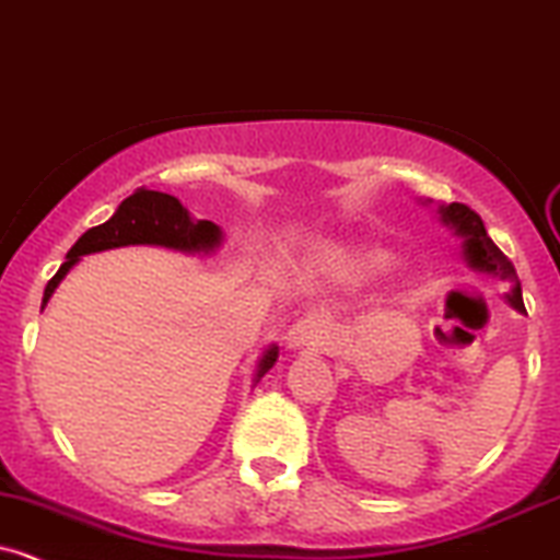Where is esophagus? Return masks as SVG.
Masks as SVG:
<instances>
[{"label": "esophagus", "instance_id": "1", "mask_svg": "<svg viewBox=\"0 0 560 560\" xmlns=\"http://www.w3.org/2000/svg\"><path fill=\"white\" fill-rule=\"evenodd\" d=\"M327 322L319 319V316H305V319H298L295 325L290 327V332L284 335L287 349H305V346H319L327 343Z\"/></svg>", "mask_w": 560, "mask_h": 560}]
</instances>
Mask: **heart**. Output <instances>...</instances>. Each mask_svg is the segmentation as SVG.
<instances>
[{
	"label": "heart",
	"mask_w": 560,
	"mask_h": 560,
	"mask_svg": "<svg viewBox=\"0 0 560 560\" xmlns=\"http://www.w3.org/2000/svg\"><path fill=\"white\" fill-rule=\"evenodd\" d=\"M388 262H392V252L384 246L322 244L311 255V265H314L316 273L343 281V284H359V281L373 279Z\"/></svg>",
	"instance_id": "obj_1"
}]
</instances>
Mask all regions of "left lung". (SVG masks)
<instances>
[{
  "instance_id": "left-lung-1",
  "label": "left lung",
  "mask_w": 560,
  "mask_h": 560,
  "mask_svg": "<svg viewBox=\"0 0 560 560\" xmlns=\"http://www.w3.org/2000/svg\"><path fill=\"white\" fill-rule=\"evenodd\" d=\"M423 206L432 203L421 201ZM438 214L440 222H443L448 231L462 241V257L464 262L469 265L478 273L491 276V279H502L510 281V292H504V300L513 305L515 311L526 314V305H523V295H521V284H517V273L513 268V262L502 255L497 244L491 241V235L486 233V225L478 214H475L469 206L464 203H438Z\"/></svg>"
}]
</instances>
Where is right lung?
<instances>
[{
	"mask_svg": "<svg viewBox=\"0 0 560 560\" xmlns=\"http://www.w3.org/2000/svg\"><path fill=\"white\" fill-rule=\"evenodd\" d=\"M222 241H225L222 228L209 220H196V217L182 206L179 198L158 190H137L133 196H128L126 201L117 206L115 214H112L104 225H96L91 228V231L82 233L78 244L67 252V262H63L61 268H58V273L47 281L43 308L47 305V300L52 298V292L58 290L63 276H67L85 255L120 249V246H163V249L182 252V255L206 257L214 255L222 246ZM276 359H279V346L270 343L268 349L257 357L252 386L260 384V378L273 368Z\"/></svg>",
	"mask_w": 560,
	"mask_h": 560,
	"instance_id": "obj_1",
	"label": "right lung"
}]
</instances>
